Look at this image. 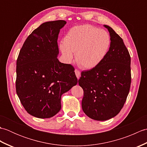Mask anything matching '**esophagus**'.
<instances>
[{
  "mask_svg": "<svg viewBox=\"0 0 147 147\" xmlns=\"http://www.w3.org/2000/svg\"><path fill=\"white\" fill-rule=\"evenodd\" d=\"M74 72H75V74H76V76L77 77V78L79 79L80 76H81V73L80 72V71H78V69H75V70H74Z\"/></svg>",
  "mask_w": 147,
  "mask_h": 147,
  "instance_id": "obj_1",
  "label": "esophagus"
}]
</instances>
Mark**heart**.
<instances>
[{
    "label": "heart",
    "instance_id": "b5f03b06",
    "mask_svg": "<svg viewBox=\"0 0 147 147\" xmlns=\"http://www.w3.org/2000/svg\"><path fill=\"white\" fill-rule=\"evenodd\" d=\"M111 45L110 36L106 31L90 25L78 26L68 31L60 49L65 62L69 63L76 52L75 59L81 67H96L107 55Z\"/></svg>",
    "mask_w": 147,
    "mask_h": 147
}]
</instances>
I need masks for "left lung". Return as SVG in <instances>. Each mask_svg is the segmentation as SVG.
<instances>
[{
	"mask_svg": "<svg viewBox=\"0 0 147 147\" xmlns=\"http://www.w3.org/2000/svg\"><path fill=\"white\" fill-rule=\"evenodd\" d=\"M111 45L107 55L96 67L82 71L78 80L84 91L82 109L92 119L106 121L123 107L129 92L131 57L123 40L111 27Z\"/></svg>",
	"mask_w": 147,
	"mask_h": 147,
	"instance_id": "left-lung-1",
	"label": "left lung"
}]
</instances>
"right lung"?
<instances>
[{"label":"right lung","mask_w":147,"mask_h":147,"mask_svg":"<svg viewBox=\"0 0 147 147\" xmlns=\"http://www.w3.org/2000/svg\"><path fill=\"white\" fill-rule=\"evenodd\" d=\"M64 20L42 24L28 36L16 62V89L21 104L34 117L50 118L61 109V96L78 83L71 64L57 59V39Z\"/></svg>","instance_id":"1"}]
</instances>
